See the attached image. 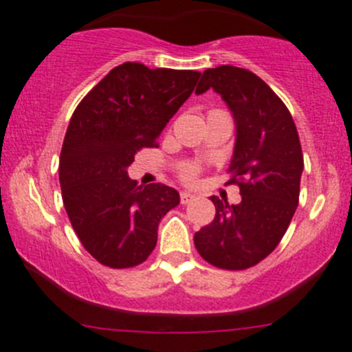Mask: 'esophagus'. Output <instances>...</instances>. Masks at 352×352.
Masks as SVG:
<instances>
[{
  "mask_svg": "<svg viewBox=\"0 0 352 352\" xmlns=\"http://www.w3.org/2000/svg\"><path fill=\"white\" fill-rule=\"evenodd\" d=\"M179 198H181V204H190V201L195 198V195L190 193V191H181Z\"/></svg>",
  "mask_w": 352,
  "mask_h": 352,
  "instance_id": "obj_1",
  "label": "esophagus"
}]
</instances>
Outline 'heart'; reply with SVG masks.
<instances>
[{"instance_id":"b5f03b06","label":"heart","mask_w":352,"mask_h":352,"mask_svg":"<svg viewBox=\"0 0 352 352\" xmlns=\"http://www.w3.org/2000/svg\"><path fill=\"white\" fill-rule=\"evenodd\" d=\"M198 175H200V166L195 164V162H188V164H184L183 168L179 169V177L183 181H186V183L197 181Z\"/></svg>"}]
</instances>
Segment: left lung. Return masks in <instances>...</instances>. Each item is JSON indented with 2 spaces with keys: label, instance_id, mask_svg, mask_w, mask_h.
<instances>
[{
  "label": "left lung",
  "instance_id": "left-lung-1",
  "mask_svg": "<svg viewBox=\"0 0 352 352\" xmlns=\"http://www.w3.org/2000/svg\"><path fill=\"white\" fill-rule=\"evenodd\" d=\"M208 89L221 94L234 116L228 184H238L241 201L229 205L210 197L215 217L195 232V246L210 265L245 270L267 258L289 228L299 201L301 144L286 104L250 69H205L197 94Z\"/></svg>",
  "mask_w": 352,
  "mask_h": 352
}]
</instances>
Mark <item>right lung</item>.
<instances>
[{
    "label": "right lung",
    "instance_id": "right-lung-1",
    "mask_svg": "<svg viewBox=\"0 0 352 352\" xmlns=\"http://www.w3.org/2000/svg\"><path fill=\"white\" fill-rule=\"evenodd\" d=\"M200 73L123 63L76 106L59 155V184L83 248L102 265L130 269L157 245L161 219L179 204L171 186H140L128 166L157 138Z\"/></svg>",
    "mask_w": 352,
    "mask_h": 352
}]
</instances>
